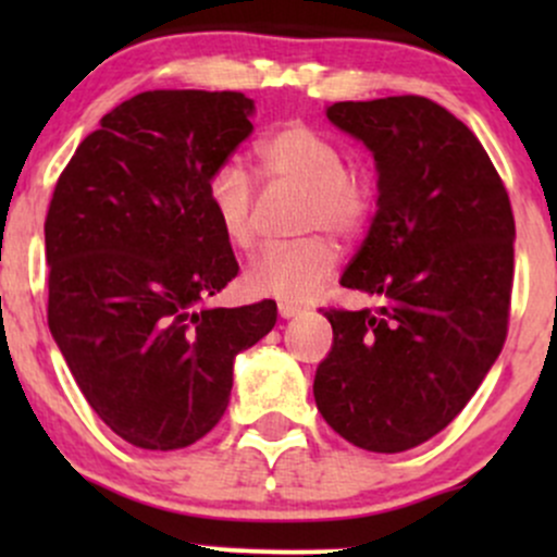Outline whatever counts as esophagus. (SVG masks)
<instances>
[{
  "label": "esophagus",
  "mask_w": 557,
  "mask_h": 557,
  "mask_svg": "<svg viewBox=\"0 0 557 557\" xmlns=\"http://www.w3.org/2000/svg\"><path fill=\"white\" fill-rule=\"evenodd\" d=\"M277 311H280V317H283V319H293V317L304 314V309H300L298 304H290V300H280Z\"/></svg>",
  "instance_id": "obj_1"
}]
</instances>
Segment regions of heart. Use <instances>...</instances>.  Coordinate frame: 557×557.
Returning a JSON list of instances; mask_svg holds the SVG:
<instances>
[{
	"instance_id": "heart-1",
	"label": "heart",
	"mask_w": 557,
	"mask_h": 557,
	"mask_svg": "<svg viewBox=\"0 0 557 557\" xmlns=\"http://www.w3.org/2000/svg\"><path fill=\"white\" fill-rule=\"evenodd\" d=\"M257 159L267 181L300 188L298 227L304 233L322 230L337 238H354L367 227L374 209V185L361 170L343 164V149L327 133L290 120L259 140ZM207 203L235 248L253 246V183L240 164L222 162L209 172ZM335 267V243L327 235H309L261 251L246 267L243 283L253 296L300 300L309 298Z\"/></svg>"
}]
</instances>
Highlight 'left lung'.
I'll return each mask as SVG.
<instances>
[{"label":"left lung","mask_w":557,"mask_h":557,"mask_svg":"<svg viewBox=\"0 0 557 557\" xmlns=\"http://www.w3.org/2000/svg\"><path fill=\"white\" fill-rule=\"evenodd\" d=\"M332 125L376 162V214L341 285L376 309H330L314 398L341 437L400 453L443 432L508 335L513 212L487 151L424 96L337 101Z\"/></svg>","instance_id":"obj_1"}]
</instances>
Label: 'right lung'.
I'll return each mask as SVG.
<instances>
[{
    "label": "right lung",
    "instance_id": "obj_1",
    "mask_svg": "<svg viewBox=\"0 0 557 557\" xmlns=\"http://www.w3.org/2000/svg\"><path fill=\"white\" fill-rule=\"evenodd\" d=\"M240 91H144L62 170L44 238L49 330L88 406L125 443L177 450L225 413L233 361L277 304L209 309L238 274L207 177L253 125Z\"/></svg>",
    "mask_w": 557,
    "mask_h": 557
}]
</instances>
